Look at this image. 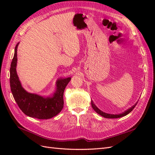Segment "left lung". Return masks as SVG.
<instances>
[{
    "label": "left lung",
    "instance_id": "left-lung-1",
    "mask_svg": "<svg viewBox=\"0 0 155 155\" xmlns=\"http://www.w3.org/2000/svg\"><path fill=\"white\" fill-rule=\"evenodd\" d=\"M137 103L135 105H134L133 107H131L130 108H129V109H127L126 111L123 112V113L120 114H110L105 113V112H103V111H101V110H100L99 109H98V108L96 106V105L94 104V102H93L92 100L91 101V105H92V107L93 108V109L98 114H100L101 116L104 117V118H121V117H123V116H125L126 115H127L129 113H130V112L134 109V108L135 107V106L137 105Z\"/></svg>",
    "mask_w": 155,
    "mask_h": 155
}]
</instances>
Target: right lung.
Here are the masks:
<instances>
[{
    "instance_id": "add662e5",
    "label": "right lung",
    "mask_w": 155,
    "mask_h": 155,
    "mask_svg": "<svg viewBox=\"0 0 155 155\" xmlns=\"http://www.w3.org/2000/svg\"><path fill=\"white\" fill-rule=\"evenodd\" d=\"M15 48L10 67V87L14 100L20 109L31 118L40 120L51 118L58 114L63 108V93L71 78H60L56 82V91L49 97H43L26 91L21 85L16 71L17 47Z\"/></svg>"
}]
</instances>
